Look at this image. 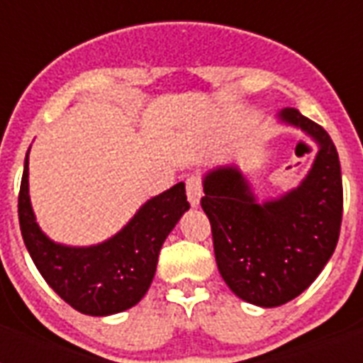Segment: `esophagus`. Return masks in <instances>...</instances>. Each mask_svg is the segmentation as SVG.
I'll list each match as a JSON object with an SVG mask.
<instances>
[{"label": "esophagus", "instance_id": "34e87169", "mask_svg": "<svg viewBox=\"0 0 363 363\" xmlns=\"http://www.w3.org/2000/svg\"><path fill=\"white\" fill-rule=\"evenodd\" d=\"M186 196L188 201L192 207H198L203 196V186H201V179L199 177H190L186 181Z\"/></svg>", "mask_w": 363, "mask_h": 363}]
</instances>
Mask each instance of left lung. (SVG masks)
Returning a JSON list of instances; mask_svg holds the SVG:
<instances>
[{
    "instance_id": "obj_1",
    "label": "left lung",
    "mask_w": 363,
    "mask_h": 363,
    "mask_svg": "<svg viewBox=\"0 0 363 363\" xmlns=\"http://www.w3.org/2000/svg\"><path fill=\"white\" fill-rule=\"evenodd\" d=\"M277 121L318 147L298 186L258 201L238 164L203 175L201 207L218 271L238 298L258 307L288 303L313 284L335 250L343 216L341 164L326 130L294 107L279 111Z\"/></svg>"
}]
</instances>
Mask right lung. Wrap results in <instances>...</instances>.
<instances>
[{
	"mask_svg": "<svg viewBox=\"0 0 363 363\" xmlns=\"http://www.w3.org/2000/svg\"><path fill=\"white\" fill-rule=\"evenodd\" d=\"M30 150L18 194V220L24 245L48 286L82 315L109 316L143 299L158 265L160 248L190 209L184 182L154 196L139 207L113 238L98 245L73 247L43 232L30 199Z\"/></svg>",
	"mask_w": 363,
	"mask_h": 363,
	"instance_id": "obj_1",
	"label": "right lung"
}]
</instances>
